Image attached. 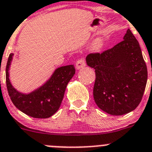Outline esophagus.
Returning <instances> with one entry per match:
<instances>
[{
  "instance_id": "34e87169",
  "label": "esophagus",
  "mask_w": 152,
  "mask_h": 152,
  "mask_svg": "<svg viewBox=\"0 0 152 152\" xmlns=\"http://www.w3.org/2000/svg\"><path fill=\"white\" fill-rule=\"evenodd\" d=\"M86 66V61L84 58H81L78 60L76 63V67L77 69H82Z\"/></svg>"
}]
</instances>
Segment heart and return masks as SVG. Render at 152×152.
Here are the masks:
<instances>
[{
  "label": "heart",
  "instance_id": "1",
  "mask_svg": "<svg viewBox=\"0 0 152 152\" xmlns=\"http://www.w3.org/2000/svg\"><path fill=\"white\" fill-rule=\"evenodd\" d=\"M103 46H104V40L103 38H97L92 44L91 49L94 52H100V50H102Z\"/></svg>",
  "mask_w": 152,
  "mask_h": 152
}]
</instances>
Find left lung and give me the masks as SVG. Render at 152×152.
Here are the masks:
<instances>
[{"instance_id":"1","label":"left lung","mask_w":152,"mask_h":152,"mask_svg":"<svg viewBox=\"0 0 152 152\" xmlns=\"http://www.w3.org/2000/svg\"><path fill=\"white\" fill-rule=\"evenodd\" d=\"M95 69L94 99L99 108L113 115H122L137 108L148 79L140 44L130 29L124 40L102 53L86 57Z\"/></svg>"}]
</instances>
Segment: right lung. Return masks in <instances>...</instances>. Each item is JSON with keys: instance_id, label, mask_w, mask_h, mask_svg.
<instances>
[{"instance_id": "obj_1", "label": "right lung", "mask_w": 152, "mask_h": 152, "mask_svg": "<svg viewBox=\"0 0 152 152\" xmlns=\"http://www.w3.org/2000/svg\"><path fill=\"white\" fill-rule=\"evenodd\" d=\"M13 53L8 58L6 67V83L12 103L25 114L36 118H47L53 115L61 106L66 86L76 73L73 65L57 68L49 80L29 94L18 91L10 80L9 70Z\"/></svg>"}]
</instances>
